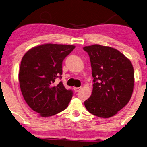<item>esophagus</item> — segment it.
<instances>
[{
  "label": "esophagus",
  "instance_id": "obj_1",
  "mask_svg": "<svg viewBox=\"0 0 147 147\" xmlns=\"http://www.w3.org/2000/svg\"><path fill=\"white\" fill-rule=\"evenodd\" d=\"M74 91H75V92H78L79 91L81 90V87H74Z\"/></svg>",
  "mask_w": 147,
  "mask_h": 147
}]
</instances>
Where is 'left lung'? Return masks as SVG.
Segmentation results:
<instances>
[{
    "instance_id": "left-lung-1",
    "label": "left lung",
    "mask_w": 147,
    "mask_h": 147,
    "mask_svg": "<svg viewBox=\"0 0 147 147\" xmlns=\"http://www.w3.org/2000/svg\"><path fill=\"white\" fill-rule=\"evenodd\" d=\"M83 49L90 56L94 77L92 95L84 102L85 107L99 117H111L129 102L132 95V64L115 48L96 44Z\"/></svg>"
}]
</instances>
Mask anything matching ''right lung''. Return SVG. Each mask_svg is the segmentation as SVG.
<instances>
[{
	"label": "right lung",
	"instance_id": "1",
	"mask_svg": "<svg viewBox=\"0 0 147 147\" xmlns=\"http://www.w3.org/2000/svg\"><path fill=\"white\" fill-rule=\"evenodd\" d=\"M75 45L43 44L31 48L22 57L19 81L22 95L33 111L47 117L62 112L72 99V90L62 81V62Z\"/></svg>",
	"mask_w": 147,
	"mask_h": 147
}]
</instances>
